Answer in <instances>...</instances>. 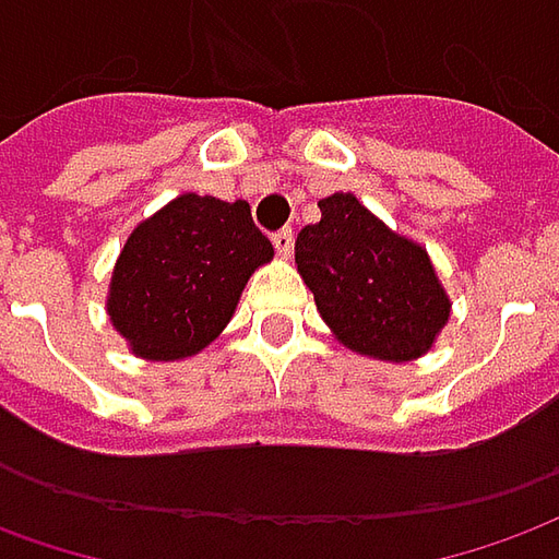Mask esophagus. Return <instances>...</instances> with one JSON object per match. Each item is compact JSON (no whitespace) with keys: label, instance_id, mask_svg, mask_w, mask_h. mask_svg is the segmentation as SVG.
Listing matches in <instances>:
<instances>
[{"label":"esophagus","instance_id":"obj_1","mask_svg":"<svg viewBox=\"0 0 559 559\" xmlns=\"http://www.w3.org/2000/svg\"><path fill=\"white\" fill-rule=\"evenodd\" d=\"M272 245H275V250H278V257L287 260V257L294 253V231L290 229L275 231V235H272Z\"/></svg>","mask_w":559,"mask_h":559}]
</instances>
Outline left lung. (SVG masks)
Returning <instances> with one entry per match:
<instances>
[{
	"label": "left lung",
	"instance_id": "1",
	"mask_svg": "<svg viewBox=\"0 0 559 559\" xmlns=\"http://www.w3.org/2000/svg\"><path fill=\"white\" fill-rule=\"evenodd\" d=\"M318 207L321 219L296 235V272L330 333L373 360L428 355L453 311L428 250L389 229L352 192H333Z\"/></svg>",
	"mask_w": 559,
	"mask_h": 559
}]
</instances>
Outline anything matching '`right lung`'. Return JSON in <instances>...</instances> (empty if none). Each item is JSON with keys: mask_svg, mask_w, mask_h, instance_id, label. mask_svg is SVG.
<instances>
[{"mask_svg": "<svg viewBox=\"0 0 559 559\" xmlns=\"http://www.w3.org/2000/svg\"><path fill=\"white\" fill-rule=\"evenodd\" d=\"M272 257L248 201L183 192L128 235L106 294L109 324L136 358H192L226 330Z\"/></svg>", "mask_w": 559, "mask_h": 559, "instance_id": "add662e5", "label": "right lung"}]
</instances>
